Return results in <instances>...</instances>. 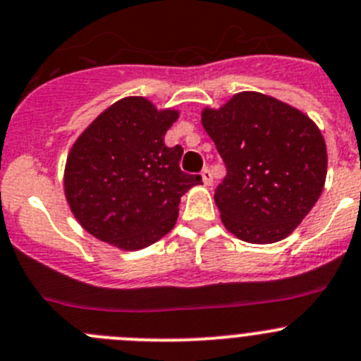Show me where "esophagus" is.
<instances>
[{"mask_svg":"<svg viewBox=\"0 0 361 361\" xmlns=\"http://www.w3.org/2000/svg\"><path fill=\"white\" fill-rule=\"evenodd\" d=\"M201 178H203V183L207 185V187H210V185L214 183V176H212V171L208 169V167H204V169L201 171Z\"/></svg>","mask_w":361,"mask_h":361,"instance_id":"esophagus-1","label":"esophagus"}]
</instances>
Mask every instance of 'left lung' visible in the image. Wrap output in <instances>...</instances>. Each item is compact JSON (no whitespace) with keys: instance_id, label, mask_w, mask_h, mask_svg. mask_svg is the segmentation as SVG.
Returning <instances> with one entry per match:
<instances>
[{"instance_id":"left-lung-1","label":"left lung","mask_w":361,"mask_h":361,"mask_svg":"<svg viewBox=\"0 0 361 361\" xmlns=\"http://www.w3.org/2000/svg\"><path fill=\"white\" fill-rule=\"evenodd\" d=\"M201 123L226 164L215 204L230 233L251 244L283 240L321 197L326 142L306 114L260 92H238Z\"/></svg>"}]
</instances>
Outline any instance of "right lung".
I'll return each mask as SVG.
<instances>
[{
    "mask_svg": "<svg viewBox=\"0 0 361 361\" xmlns=\"http://www.w3.org/2000/svg\"><path fill=\"white\" fill-rule=\"evenodd\" d=\"M180 112L142 96L116 101L83 130L67 154L63 192L83 230L139 251L176 224L178 204L201 176L180 169L183 147L164 137Z\"/></svg>",
    "mask_w": 361,
    "mask_h": 361,
    "instance_id": "add662e5",
    "label": "right lung"
}]
</instances>
